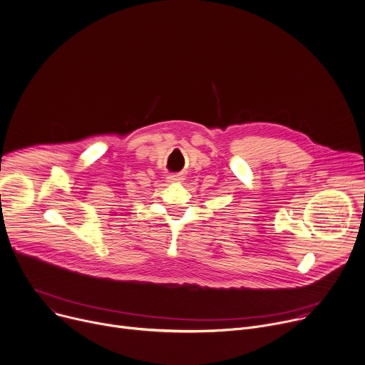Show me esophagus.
<instances>
[{"label": "esophagus", "instance_id": "obj_1", "mask_svg": "<svg viewBox=\"0 0 365 365\" xmlns=\"http://www.w3.org/2000/svg\"><path fill=\"white\" fill-rule=\"evenodd\" d=\"M181 180H182V178H181L180 175H170V177H168V181H170V182H180Z\"/></svg>", "mask_w": 365, "mask_h": 365}]
</instances>
